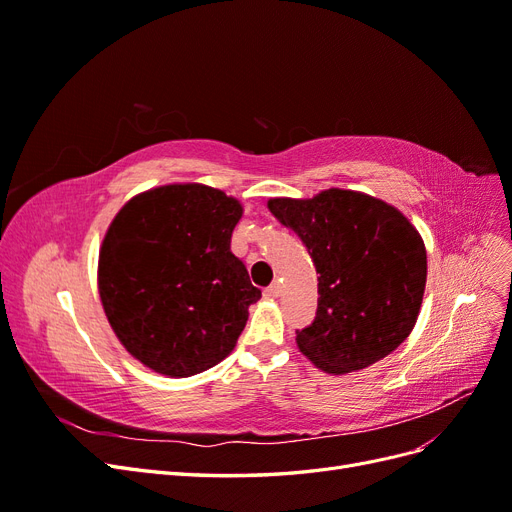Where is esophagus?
<instances>
[{"label":"esophagus","mask_w":512,"mask_h":512,"mask_svg":"<svg viewBox=\"0 0 512 512\" xmlns=\"http://www.w3.org/2000/svg\"><path fill=\"white\" fill-rule=\"evenodd\" d=\"M280 294H282V286L280 284H271L267 290H265V297L267 299H277V297H280Z\"/></svg>","instance_id":"34e87169"}]
</instances>
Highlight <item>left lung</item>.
Wrapping results in <instances>:
<instances>
[{"mask_svg": "<svg viewBox=\"0 0 512 512\" xmlns=\"http://www.w3.org/2000/svg\"><path fill=\"white\" fill-rule=\"evenodd\" d=\"M318 275V312L297 331L307 361L333 376L378 363L412 333L427 282L423 237L397 207L354 190L269 198Z\"/></svg>", "mask_w": 512, "mask_h": 512, "instance_id": "obj_1", "label": "left lung"}]
</instances>
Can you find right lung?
I'll return each mask as SVG.
<instances>
[{
    "mask_svg": "<svg viewBox=\"0 0 512 512\" xmlns=\"http://www.w3.org/2000/svg\"><path fill=\"white\" fill-rule=\"evenodd\" d=\"M237 198L203 183H168L132 196L108 226L98 292L113 333L136 361L188 378L235 350L260 299L230 252Z\"/></svg>",
    "mask_w": 512,
    "mask_h": 512,
    "instance_id": "1",
    "label": "right lung"
}]
</instances>
